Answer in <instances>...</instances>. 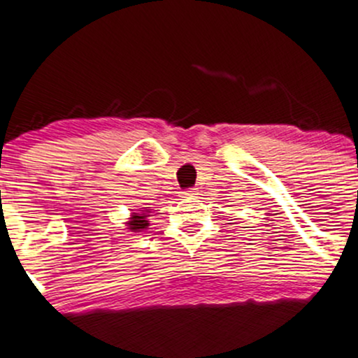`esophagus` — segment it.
I'll list each match as a JSON object with an SVG mask.
<instances>
[{"mask_svg":"<svg viewBox=\"0 0 358 358\" xmlns=\"http://www.w3.org/2000/svg\"><path fill=\"white\" fill-rule=\"evenodd\" d=\"M180 196H182V198H196V196H198V189L182 191V192H180Z\"/></svg>","mask_w":358,"mask_h":358,"instance_id":"esophagus-1","label":"esophagus"}]
</instances>
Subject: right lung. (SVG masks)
I'll use <instances>...</instances> for the list:
<instances>
[{
  "mask_svg": "<svg viewBox=\"0 0 358 358\" xmlns=\"http://www.w3.org/2000/svg\"><path fill=\"white\" fill-rule=\"evenodd\" d=\"M148 211L147 208H140V210H136V213H131L130 218H128L127 222V228L130 231H143L145 228L148 227Z\"/></svg>",
  "mask_w": 358,
  "mask_h": 358,
  "instance_id": "right-lung-1",
  "label": "right lung"
}]
</instances>
